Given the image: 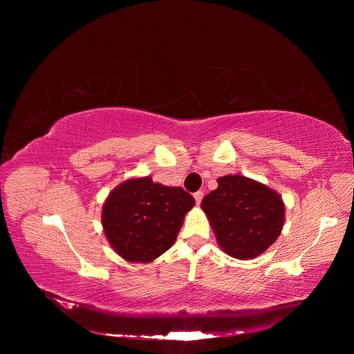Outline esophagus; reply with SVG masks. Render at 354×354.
<instances>
[{"label":"esophagus","instance_id":"34e87169","mask_svg":"<svg viewBox=\"0 0 354 354\" xmlns=\"http://www.w3.org/2000/svg\"><path fill=\"white\" fill-rule=\"evenodd\" d=\"M194 198H195V201H196V203H198V205H199V203H201V201H202V198H203V192H201V190H198L196 192V194L194 195Z\"/></svg>","mask_w":354,"mask_h":354}]
</instances>
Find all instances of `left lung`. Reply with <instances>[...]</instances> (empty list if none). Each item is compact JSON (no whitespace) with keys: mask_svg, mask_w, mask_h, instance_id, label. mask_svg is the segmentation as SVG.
<instances>
[{"mask_svg":"<svg viewBox=\"0 0 354 354\" xmlns=\"http://www.w3.org/2000/svg\"><path fill=\"white\" fill-rule=\"evenodd\" d=\"M218 187L202 199L221 250L233 259L250 260L279 238L285 203L273 189L239 174L217 178Z\"/></svg>","mask_w":354,"mask_h":354,"instance_id":"8db88e82","label":"left lung"}]
</instances>
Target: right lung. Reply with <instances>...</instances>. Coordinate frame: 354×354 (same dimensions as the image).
<instances>
[{
    "label": "right lung",
    "instance_id": "obj_1",
    "mask_svg": "<svg viewBox=\"0 0 354 354\" xmlns=\"http://www.w3.org/2000/svg\"><path fill=\"white\" fill-rule=\"evenodd\" d=\"M195 199L181 187L130 178L104 201L102 224L118 255L130 263H149L174 243Z\"/></svg>",
    "mask_w": 354,
    "mask_h": 354
}]
</instances>
